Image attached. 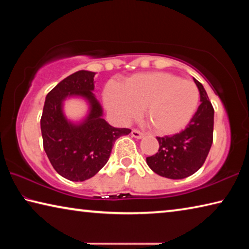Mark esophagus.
Wrapping results in <instances>:
<instances>
[{
    "label": "esophagus",
    "instance_id": "esophagus-1",
    "mask_svg": "<svg viewBox=\"0 0 249 249\" xmlns=\"http://www.w3.org/2000/svg\"><path fill=\"white\" fill-rule=\"evenodd\" d=\"M132 136L133 137H135V138H138V140H141V138H142L145 136L144 135V133H142V132H140V130H137V129H133L132 130Z\"/></svg>",
    "mask_w": 249,
    "mask_h": 249
}]
</instances>
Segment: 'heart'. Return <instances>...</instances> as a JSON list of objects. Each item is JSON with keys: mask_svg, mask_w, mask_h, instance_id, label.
<instances>
[{"mask_svg": "<svg viewBox=\"0 0 249 249\" xmlns=\"http://www.w3.org/2000/svg\"><path fill=\"white\" fill-rule=\"evenodd\" d=\"M105 107L117 120L126 122L145 115L156 133L170 135L180 132L196 112L200 93L188 80L167 72L133 74L124 86L115 81L105 84Z\"/></svg>", "mask_w": 249, "mask_h": 249, "instance_id": "heart-1", "label": "heart"}]
</instances>
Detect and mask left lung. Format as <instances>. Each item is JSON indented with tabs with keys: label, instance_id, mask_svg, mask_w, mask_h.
Segmentation results:
<instances>
[{
	"label": "left lung",
	"instance_id": "8db88e82",
	"mask_svg": "<svg viewBox=\"0 0 249 249\" xmlns=\"http://www.w3.org/2000/svg\"><path fill=\"white\" fill-rule=\"evenodd\" d=\"M200 92L201 104L187 128L172 136L157 137L158 153L146 158L156 174L169 179H183L203 165L213 142L214 108L203 86L193 78Z\"/></svg>",
	"mask_w": 249,
	"mask_h": 249
}]
</instances>
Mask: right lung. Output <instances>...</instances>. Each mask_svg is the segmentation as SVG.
Instances as JSON below:
<instances>
[{"instance_id": "1", "label": "right lung", "mask_w": 249, "mask_h": 249, "mask_svg": "<svg viewBox=\"0 0 249 249\" xmlns=\"http://www.w3.org/2000/svg\"><path fill=\"white\" fill-rule=\"evenodd\" d=\"M95 72L79 70L59 82L46 96L40 129L44 149L53 169L70 181L90 179L107 162L117 138L130 129L116 128L103 119L94 91ZM71 97L86 101L87 115L80 121L66 119L63 103Z\"/></svg>"}]
</instances>
